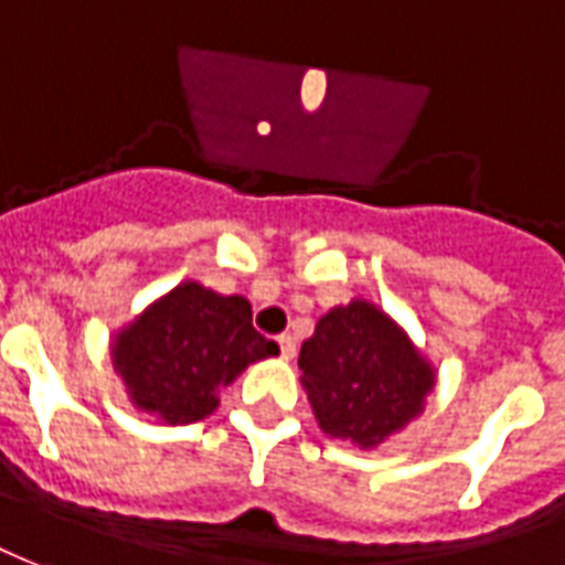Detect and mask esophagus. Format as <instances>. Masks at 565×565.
<instances>
[{
	"instance_id": "obj_1",
	"label": "esophagus",
	"mask_w": 565,
	"mask_h": 565,
	"mask_svg": "<svg viewBox=\"0 0 565 565\" xmlns=\"http://www.w3.org/2000/svg\"><path fill=\"white\" fill-rule=\"evenodd\" d=\"M277 343H279V355H282V358H295V340H291L288 333L277 337Z\"/></svg>"
}]
</instances>
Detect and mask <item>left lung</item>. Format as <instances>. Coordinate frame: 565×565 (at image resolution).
Wrapping results in <instances>:
<instances>
[{
  "label": "left lung",
  "mask_w": 565,
  "mask_h": 565,
  "mask_svg": "<svg viewBox=\"0 0 565 565\" xmlns=\"http://www.w3.org/2000/svg\"><path fill=\"white\" fill-rule=\"evenodd\" d=\"M298 367L319 427L358 448H376L422 415L436 382L409 333L361 298L319 319Z\"/></svg>",
  "instance_id": "1"
}]
</instances>
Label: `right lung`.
<instances>
[{
  "label": "right lung",
  "instance_id": "obj_1",
  "mask_svg": "<svg viewBox=\"0 0 565 565\" xmlns=\"http://www.w3.org/2000/svg\"><path fill=\"white\" fill-rule=\"evenodd\" d=\"M110 355L141 413L192 424L220 406V391L249 364L279 355V345L253 328L249 300L189 279L126 324Z\"/></svg>",
  "mask_w": 565,
  "mask_h": 565
}]
</instances>
